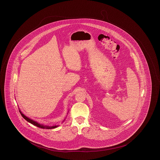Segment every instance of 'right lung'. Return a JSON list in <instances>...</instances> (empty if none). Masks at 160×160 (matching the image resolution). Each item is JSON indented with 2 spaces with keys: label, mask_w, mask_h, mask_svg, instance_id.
<instances>
[{
  "label": "right lung",
  "mask_w": 160,
  "mask_h": 160,
  "mask_svg": "<svg viewBox=\"0 0 160 160\" xmlns=\"http://www.w3.org/2000/svg\"><path fill=\"white\" fill-rule=\"evenodd\" d=\"M20 111V113L21 114V115H22V116L23 117V118H24L25 119L26 121H28V122H29V123H31V124H32V125H34L35 126H37V127H39V128H47V129H52V128H55L57 126H52V127H49V126H43L42 125H40V123H38L37 122H36L35 121H34V120H31V119H30L29 118H27L26 116H25L20 111Z\"/></svg>",
  "instance_id": "1"
}]
</instances>
